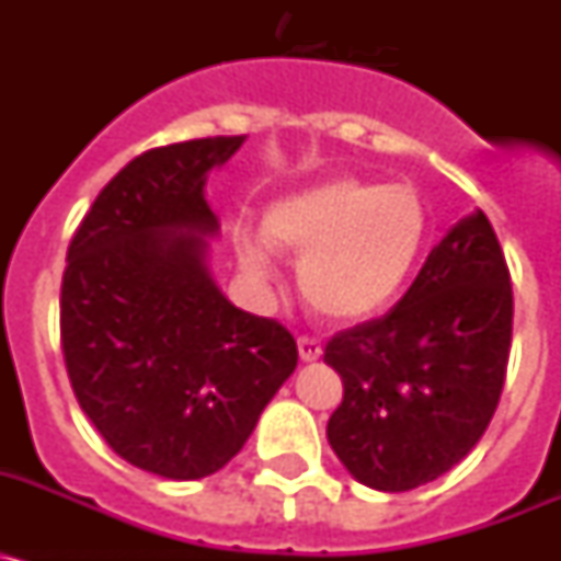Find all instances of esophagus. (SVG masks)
I'll list each match as a JSON object with an SVG mask.
<instances>
[{
  "mask_svg": "<svg viewBox=\"0 0 561 561\" xmlns=\"http://www.w3.org/2000/svg\"><path fill=\"white\" fill-rule=\"evenodd\" d=\"M297 351H300V359H304V362H317L320 356H323L320 342L309 340V336H300V340H297Z\"/></svg>",
  "mask_w": 561,
  "mask_h": 561,
  "instance_id": "esophagus-1",
  "label": "esophagus"
}]
</instances>
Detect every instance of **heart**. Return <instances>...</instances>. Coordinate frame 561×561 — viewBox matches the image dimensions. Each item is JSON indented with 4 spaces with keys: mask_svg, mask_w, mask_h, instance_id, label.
<instances>
[{
    "mask_svg": "<svg viewBox=\"0 0 561 561\" xmlns=\"http://www.w3.org/2000/svg\"><path fill=\"white\" fill-rule=\"evenodd\" d=\"M427 236V205L415 187L334 176L272 202L264 238L238 232L236 257L247 284L272 289V250L297 255L306 304L334 323H365L408 289Z\"/></svg>",
    "mask_w": 561,
    "mask_h": 561,
    "instance_id": "b5f03b06",
    "label": "heart"
}]
</instances>
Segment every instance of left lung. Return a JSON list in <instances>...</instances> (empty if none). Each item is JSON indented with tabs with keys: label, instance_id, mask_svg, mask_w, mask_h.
<instances>
[{
	"label": "left lung",
	"instance_id": "1",
	"mask_svg": "<svg viewBox=\"0 0 561 561\" xmlns=\"http://www.w3.org/2000/svg\"><path fill=\"white\" fill-rule=\"evenodd\" d=\"M512 277L483 210L455 221L379 320L340 331L329 444L351 478L410 492L447 474L485 433L512 348Z\"/></svg>",
	"mask_w": 561,
	"mask_h": 561
}]
</instances>
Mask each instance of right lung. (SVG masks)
Here are the masks:
<instances>
[{
	"instance_id": "1",
	"label": "right lung",
	"mask_w": 561,
	"mask_h": 561,
	"mask_svg": "<svg viewBox=\"0 0 561 561\" xmlns=\"http://www.w3.org/2000/svg\"><path fill=\"white\" fill-rule=\"evenodd\" d=\"M247 137L140 153L67 250L61 348L89 421L137 469L199 480L230 463L297 368V342L241 311L210 272L207 176Z\"/></svg>"
}]
</instances>
